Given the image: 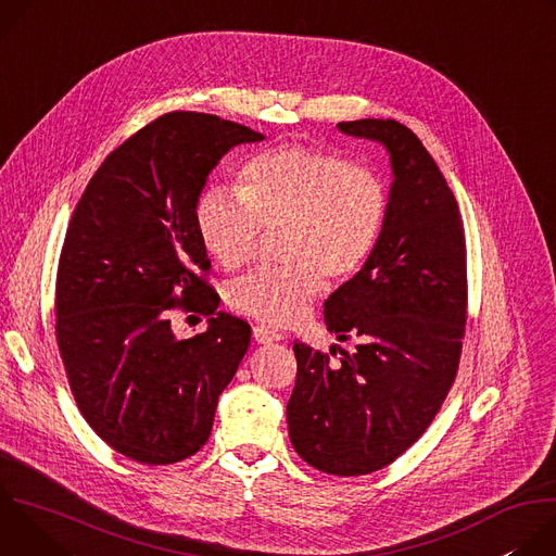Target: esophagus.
<instances>
[{"instance_id":"obj_1","label":"esophagus","mask_w":556,"mask_h":556,"mask_svg":"<svg viewBox=\"0 0 556 556\" xmlns=\"http://www.w3.org/2000/svg\"><path fill=\"white\" fill-rule=\"evenodd\" d=\"M253 339L257 341V343H262V345H266V343H277V341H283V334H279V332H275V330H270V328H264V326H257L255 330H253Z\"/></svg>"}]
</instances>
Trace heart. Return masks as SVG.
I'll return each instance as SVG.
<instances>
[{"instance_id":"b5f03b06","label":"heart","mask_w":556,"mask_h":556,"mask_svg":"<svg viewBox=\"0 0 556 556\" xmlns=\"http://www.w3.org/2000/svg\"><path fill=\"white\" fill-rule=\"evenodd\" d=\"M195 228L208 255L226 270L247 266L262 228L281 232L275 270L237 279L228 303L268 326L299 324L334 283L354 277L374 253L387 217V191L345 155L307 144L260 153L240 176V193L213 185L195 202Z\"/></svg>"}]
</instances>
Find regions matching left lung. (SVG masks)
<instances>
[{"label":"left lung","mask_w":556,"mask_h":556,"mask_svg":"<svg viewBox=\"0 0 556 556\" xmlns=\"http://www.w3.org/2000/svg\"><path fill=\"white\" fill-rule=\"evenodd\" d=\"M337 127L387 149V217L369 260L324 307L328 330L341 343L354 339L356 352L339 348L330 363L294 341L286 414L309 466L354 478L403 455L446 399L466 326V244L457 202L409 127L391 118Z\"/></svg>","instance_id":"left-lung-1"}]
</instances>
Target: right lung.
Instances as JSON below:
<instances>
[{
    "label": "right lung",
    "instance_id": "right-lung-1",
    "mask_svg": "<svg viewBox=\"0 0 556 556\" xmlns=\"http://www.w3.org/2000/svg\"><path fill=\"white\" fill-rule=\"evenodd\" d=\"M264 134L211 114L155 118L92 176L70 219L56 273V343L74 401L114 451L174 464L211 435L251 326L217 309L200 270L206 249L195 202L237 144ZM180 302L210 316L180 342L168 312Z\"/></svg>",
    "mask_w": 556,
    "mask_h": 556
}]
</instances>
